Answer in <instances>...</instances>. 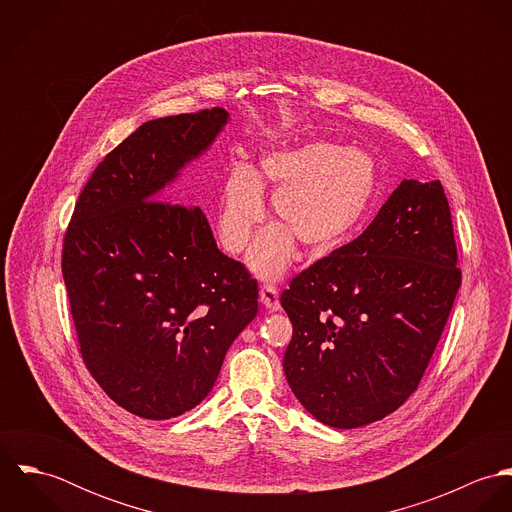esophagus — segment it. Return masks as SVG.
<instances>
[{
  "label": "esophagus",
  "mask_w": 512,
  "mask_h": 512,
  "mask_svg": "<svg viewBox=\"0 0 512 512\" xmlns=\"http://www.w3.org/2000/svg\"><path fill=\"white\" fill-rule=\"evenodd\" d=\"M260 301H262V305L266 307V311H270V313H274V311H280V293L278 290L274 288V286H262V290H260Z\"/></svg>",
  "instance_id": "1"
}]
</instances>
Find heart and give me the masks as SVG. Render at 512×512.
<instances>
[{"instance_id":"heart-1","label":"heart","mask_w":512,"mask_h":512,"mask_svg":"<svg viewBox=\"0 0 512 512\" xmlns=\"http://www.w3.org/2000/svg\"><path fill=\"white\" fill-rule=\"evenodd\" d=\"M264 189L276 191L272 211L280 222L258 236L250 266L274 280L288 270L295 240L329 252L357 230L376 193V169L365 151L327 142L268 151L256 167H236L224 183L219 211L220 242L230 254L246 248L264 217Z\"/></svg>"}]
</instances>
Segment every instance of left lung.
<instances>
[{
  "label": "left lung",
  "mask_w": 512,
  "mask_h": 512,
  "mask_svg": "<svg viewBox=\"0 0 512 512\" xmlns=\"http://www.w3.org/2000/svg\"><path fill=\"white\" fill-rule=\"evenodd\" d=\"M455 264L441 183L404 179L359 238L293 278L284 372L315 420L361 428L410 398L461 286Z\"/></svg>",
  "instance_id": "8db88e82"
}]
</instances>
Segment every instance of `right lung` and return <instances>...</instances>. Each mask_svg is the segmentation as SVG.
<instances>
[{"instance_id": "add662e5", "label": "right lung", "mask_w": 512, "mask_h": 512, "mask_svg": "<svg viewBox=\"0 0 512 512\" xmlns=\"http://www.w3.org/2000/svg\"><path fill=\"white\" fill-rule=\"evenodd\" d=\"M228 122L213 108L140 126L94 169L65 236L82 359L116 404L147 420L205 400L258 313L256 280L220 252L205 213L165 203Z\"/></svg>"}]
</instances>
